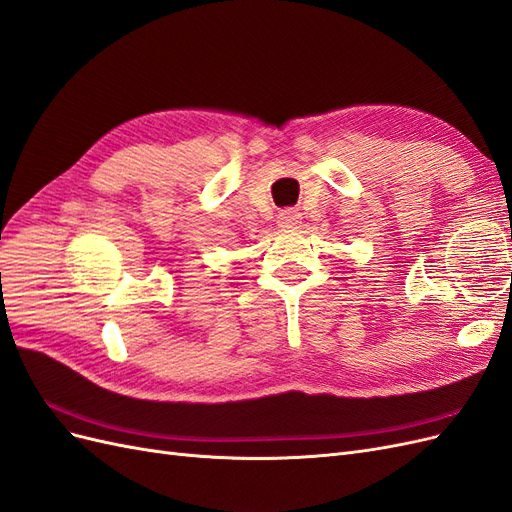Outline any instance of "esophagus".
<instances>
[{
    "mask_svg": "<svg viewBox=\"0 0 512 512\" xmlns=\"http://www.w3.org/2000/svg\"><path fill=\"white\" fill-rule=\"evenodd\" d=\"M301 222V213L297 209H284L280 215H277V224L282 228H297Z\"/></svg>",
    "mask_w": 512,
    "mask_h": 512,
    "instance_id": "obj_1",
    "label": "esophagus"
}]
</instances>
